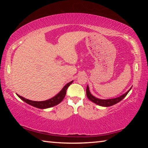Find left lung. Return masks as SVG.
Here are the masks:
<instances>
[{
  "instance_id": "8db88e82",
  "label": "left lung",
  "mask_w": 148,
  "mask_h": 148,
  "mask_svg": "<svg viewBox=\"0 0 148 148\" xmlns=\"http://www.w3.org/2000/svg\"><path fill=\"white\" fill-rule=\"evenodd\" d=\"M131 89H130L127 92H125V94L121 95V96H120L119 97H117V98L112 99H107V100H102V99H97V98H96V97H95L94 96H92V95L90 93L89 87H88V86H87V89H86V94H87V98H88L90 101H91L92 102H95V104H98V105H99V106L108 107V106H112V105H114L117 103H118L119 102L122 101V100L127 96V95L128 94V92H129L130 90H131Z\"/></svg>"
}]
</instances>
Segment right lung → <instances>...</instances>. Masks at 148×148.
<instances>
[{"label":"right lung","mask_w":148,"mask_h":148,"mask_svg":"<svg viewBox=\"0 0 148 148\" xmlns=\"http://www.w3.org/2000/svg\"><path fill=\"white\" fill-rule=\"evenodd\" d=\"M72 82H73V81H72L67 84L66 86L62 89L61 91L56 95V96H55L54 97H53V98L50 99L49 100H47V101H31V100L25 99L23 97L19 96V95H17L21 100H23L24 102H25L26 103L29 104L30 105H31L32 106L38 108H40V109L47 108H51L56 106V105H57L64 99L65 95H66V89H68V87H69L70 85L72 83Z\"/></svg>","instance_id":"1"}]
</instances>
